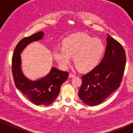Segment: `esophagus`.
I'll use <instances>...</instances> for the list:
<instances>
[{
	"instance_id": "obj_1",
	"label": "esophagus",
	"mask_w": 133,
	"mask_h": 133,
	"mask_svg": "<svg viewBox=\"0 0 133 133\" xmlns=\"http://www.w3.org/2000/svg\"><path fill=\"white\" fill-rule=\"evenodd\" d=\"M74 76H75V75H74V74L71 73V72H70V74H69V77L70 78H72V77H74Z\"/></svg>"
}]
</instances>
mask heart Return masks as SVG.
Here are the masks:
<instances>
[{
  "mask_svg": "<svg viewBox=\"0 0 133 133\" xmlns=\"http://www.w3.org/2000/svg\"><path fill=\"white\" fill-rule=\"evenodd\" d=\"M105 51L101 39L80 32L65 38L62 48L56 47L52 54L60 66L65 68L70 63L71 57L80 71L87 72L97 66Z\"/></svg>",
  "mask_w": 133,
  "mask_h": 133,
  "instance_id": "heart-1",
  "label": "heart"
}]
</instances>
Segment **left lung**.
<instances>
[{
  "instance_id": "8db88e82",
  "label": "left lung",
  "mask_w": 133,
  "mask_h": 133,
  "mask_svg": "<svg viewBox=\"0 0 133 133\" xmlns=\"http://www.w3.org/2000/svg\"><path fill=\"white\" fill-rule=\"evenodd\" d=\"M107 46L103 59L97 66L82 76L79 91L80 99L86 105L101 104L119 88L126 65L123 46L108 34Z\"/></svg>"
}]
</instances>
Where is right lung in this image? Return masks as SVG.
I'll use <instances>...</instances> for the list:
<instances>
[{
    "label": "right lung",
    "mask_w": 133,
    "mask_h": 133,
    "mask_svg": "<svg viewBox=\"0 0 133 133\" xmlns=\"http://www.w3.org/2000/svg\"><path fill=\"white\" fill-rule=\"evenodd\" d=\"M42 31L23 38L14 49L12 57V73L16 88L21 91L30 101L36 105H50L57 97L61 85L68 79L67 71L52 68L45 77L31 81L25 77L21 71V53L26 45L33 41L41 39Z\"/></svg>",
    "instance_id": "add662e5"
}]
</instances>
